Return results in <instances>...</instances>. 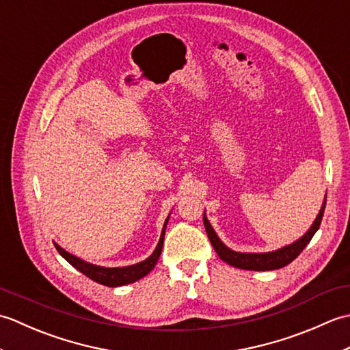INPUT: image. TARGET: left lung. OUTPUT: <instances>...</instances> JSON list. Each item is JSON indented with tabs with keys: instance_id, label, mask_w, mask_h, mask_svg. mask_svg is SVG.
<instances>
[{
	"instance_id": "1",
	"label": "left lung",
	"mask_w": 350,
	"mask_h": 350,
	"mask_svg": "<svg viewBox=\"0 0 350 350\" xmlns=\"http://www.w3.org/2000/svg\"><path fill=\"white\" fill-rule=\"evenodd\" d=\"M325 204L326 200L323 202V206L321 212H319L316 221L313 222V226L308 230V232L304 234L299 241L293 242L292 245H287V247L272 251V252H262V254H247V252H236L228 250L224 243L219 241V237L217 233L213 232L212 226L209 224L206 217H203V222L206 227V233L209 236V241L212 243V247L217 251V254L222 262H226L228 265H232L234 267H239V269H248V271H273V269H280V267L288 265L290 262L298 257L302 250L307 247L308 242L313 239L314 233L317 232V228L321 227V222L323 218V212H325Z\"/></svg>"
}]
</instances>
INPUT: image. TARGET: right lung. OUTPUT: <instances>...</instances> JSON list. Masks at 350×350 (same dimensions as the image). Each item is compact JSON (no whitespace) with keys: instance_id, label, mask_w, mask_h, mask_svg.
Segmentation results:
<instances>
[{"instance_id":"add662e5","label":"right lung","mask_w":350,"mask_h":350,"mask_svg":"<svg viewBox=\"0 0 350 350\" xmlns=\"http://www.w3.org/2000/svg\"><path fill=\"white\" fill-rule=\"evenodd\" d=\"M167 222L168 218L165 221V224H163L162 228V233H161V239L158 247L153 251V254L146 258L144 262L137 263V265H132V266H124V267H102V266H96L92 263H87L84 260H81L75 256L69 254L68 251H64L62 247H58L57 243L55 248L57 251L60 252V254L68 260V262L78 269L79 272H83L85 277H88L90 280L99 282V284L103 286H108V287H118V286H124V284H129V282L137 281L139 278L146 277V275L150 272L156 262H158V258L161 256V251H162V245H163V236H165V227H167Z\"/></svg>"}]
</instances>
